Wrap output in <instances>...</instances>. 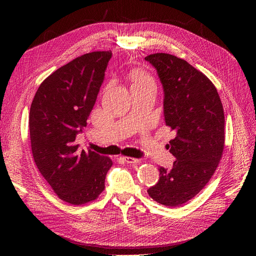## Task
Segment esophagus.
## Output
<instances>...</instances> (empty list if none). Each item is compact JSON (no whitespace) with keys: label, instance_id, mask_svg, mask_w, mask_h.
I'll return each mask as SVG.
<instances>
[{"label":"esophagus","instance_id":"34e87169","mask_svg":"<svg viewBox=\"0 0 256 256\" xmlns=\"http://www.w3.org/2000/svg\"><path fill=\"white\" fill-rule=\"evenodd\" d=\"M122 160L127 162V164H140V160L138 159H136V158H131V157H122Z\"/></svg>","mask_w":256,"mask_h":256}]
</instances>
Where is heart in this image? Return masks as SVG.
<instances>
[{
  "label": "heart",
  "mask_w": 256,
  "mask_h": 256,
  "mask_svg": "<svg viewBox=\"0 0 256 256\" xmlns=\"http://www.w3.org/2000/svg\"><path fill=\"white\" fill-rule=\"evenodd\" d=\"M134 84H145V83H154V80L150 74L138 72L134 76Z\"/></svg>",
  "instance_id": "obj_1"
}]
</instances>
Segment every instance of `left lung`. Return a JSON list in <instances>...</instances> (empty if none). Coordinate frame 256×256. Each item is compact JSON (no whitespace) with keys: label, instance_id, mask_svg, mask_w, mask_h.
Segmentation results:
<instances>
[{"label":"left lung","instance_id":"1","mask_svg":"<svg viewBox=\"0 0 256 256\" xmlns=\"http://www.w3.org/2000/svg\"><path fill=\"white\" fill-rule=\"evenodd\" d=\"M145 60L156 68L164 88L166 125L175 138L170 152L172 168H159L158 182L147 192L168 207L188 202L214 175L224 148V111L212 82L188 62L168 53Z\"/></svg>","mask_w":256,"mask_h":256}]
</instances>
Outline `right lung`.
<instances>
[{
	"mask_svg": "<svg viewBox=\"0 0 256 256\" xmlns=\"http://www.w3.org/2000/svg\"><path fill=\"white\" fill-rule=\"evenodd\" d=\"M111 51L83 54L51 74L38 88L30 110V138L37 168L64 202L82 205L104 189L113 162L80 150L76 134L86 127Z\"/></svg>",
	"mask_w": 256,
	"mask_h": 256,
	"instance_id": "1",
	"label": "right lung"
}]
</instances>
